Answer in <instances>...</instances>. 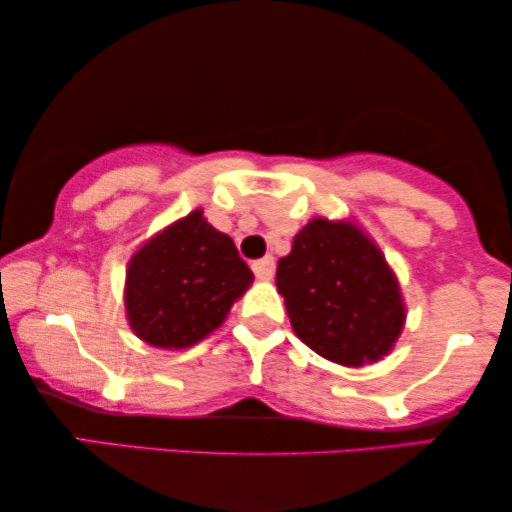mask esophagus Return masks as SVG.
<instances>
[{
    "mask_svg": "<svg viewBox=\"0 0 512 512\" xmlns=\"http://www.w3.org/2000/svg\"><path fill=\"white\" fill-rule=\"evenodd\" d=\"M252 271H255V276L260 278V281H271V278H274V274H276L274 257L267 255V257H262V260L252 262Z\"/></svg>",
    "mask_w": 512,
    "mask_h": 512,
    "instance_id": "esophagus-1",
    "label": "esophagus"
}]
</instances>
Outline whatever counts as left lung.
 Listing matches in <instances>:
<instances>
[{
    "label": "left lung",
    "instance_id": "8db88e82",
    "mask_svg": "<svg viewBox=\"0 0 512 512\" xmlns=\"http://www.w3.org/2000/svg\"><path fill=\"white\" fill-rule=\"evenodd\" d=\"M293 331L340 366L375 364L404 331L406 304L383 250L352 219L314 217L276 267Z\"/></svg>",
    "mask_w": 512,
    "mask_h": 512
}]
</instances>
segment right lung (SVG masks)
Wrapping results in <instances>:
<instances>
[{"label": "right lung", "mask_w": 512, "mask_h": 512, "mask_svg": "<svg viewBox=\"0 0 512 512\" xmlns=\"http://www.w3.org/2000/svg\"><path fill=\"white\" fill-rule=\"evenodd\" d=\"M234 241L203 217L177 219L134 252L125 309L134 335L160 349H186L222 326L252 283Z\"/></svg>", "instance_id": "right-lung-1"}]
</instances>
